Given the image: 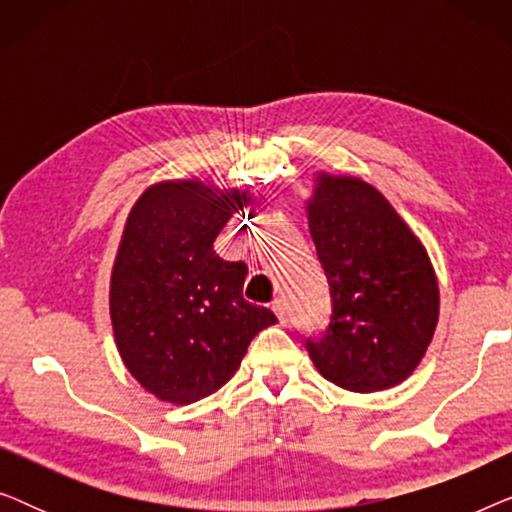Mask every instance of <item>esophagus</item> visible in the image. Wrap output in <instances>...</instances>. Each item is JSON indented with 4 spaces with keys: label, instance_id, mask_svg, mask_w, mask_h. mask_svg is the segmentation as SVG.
Masks as SVG:
<instances>
[{
    "label": "esophagus",
    "instance_id": "1",
    "mask_svg": "<svg viewBox=\"0 0 512 512\" xmlns=\"http://www.w3.org/2000/svg\"><path fill=\"white\" fill-rule=\"evenodd\" d=\"M272 310H275L277 319L282 321V324H286V321H289V307H286V300L284 298L272 300Z\"/></svg>",
    "mask_w": 512,
    "mask_h": 512
}]
</instances>
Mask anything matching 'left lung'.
<instances>
[{
    "label": "left lung",
    "instance_id": "obj_1",
    "mask_svg": "<svg viewBox=\"0 0 512 512\" xmlns=\"http://www.w3.org/2000/svg\"><path fill=\"white\" fill-rule=\"evenodd\" d=\"M317 181L307 219L331 321L305 347L328 382L359 394L389 389L417 368L436 331V275L380 191L352 177Z\"/></svg>",
    "mask_w": 512,
    "mask_h": 512
}]
</instances>
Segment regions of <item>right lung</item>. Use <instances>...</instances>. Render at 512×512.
I'll return each mask as SVG.
<instances>
[{
    "mask_svg": "<svg viewBox=\"0 0 512 512\" xmlns=\"http://www.w3.org/2000/svg\"><path fill=\"white\" fill-rule=\"evenodd\" d=\"M247 200L200 181H163L128 216L111 272V324L123 363L160 401L186 405L223 387L254 335L277 324L242 296L247 263L214 251Z\"/></svg>",
    "mask_w": 512,
    "mask_h": 512,
    "instance_id": "right-lung-1",
    "label": "right lung"
}]
</instances>
